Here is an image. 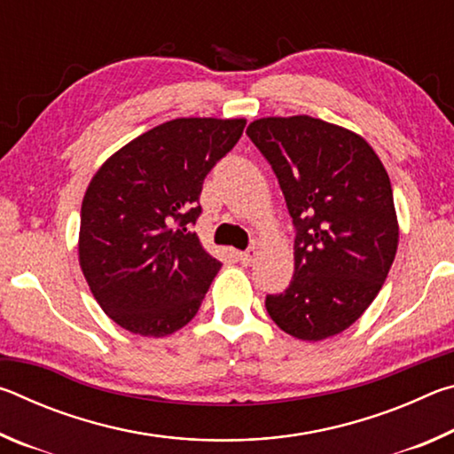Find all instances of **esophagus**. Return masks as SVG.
<instances>
[{
    "label": "esophagus",
    "instance_id": "1",
    "mask_svg": "<svg viewBox=\"0 0 454 454\" xmlns=\"http://www.w3.org/2000/svg\"><path fill=\"white\" fill-rule=\"evenodd\" d=\"M238 258H240V262L244 266H252V264L256 262V258H258V248H254V246H252V248L240 252V254H238Z\"/></svg>",
    "mask_w": 454,
    "mask_h": 454
}]
</instances>
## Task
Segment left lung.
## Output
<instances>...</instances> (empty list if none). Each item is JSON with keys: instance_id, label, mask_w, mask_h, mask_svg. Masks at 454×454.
<instances>
[{"instance_id": "8db88e82", "label": "left lung", "mask_w": 454, "mask_h": 454, "mask_svg": "<svg viewBox=\"0 0 454 454\" xmlns=\"http://www.w3.org/2000/svg\"><path fill=\"white\" fill-rule=\"evenodd\" d=\"M246 134L272 166L294 238V276L266 310L284 333L325 340L363 317L398 246L388 174L364 137L310 116L260 118Z\"/></svg>"}]
</instances>
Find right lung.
Segmentation results:
<instances>
[{"instance_id": "right-lung-1", "label": "right lung", "mask_w": 454, "mask_h": 454, "mask_svg": "<svg viewBox=\"0 0 454 454\" xmlns=\"http://www.w3.org/2000/svg\"><path fill=\"white\" fill-rule=\"evenodd\" d=\"M246 120L178 118L126 144L82 202L80 266L102 310L140 336H168L196 317L220 260L192 226L204 178Z\"/></svg>"}]
</instances>
